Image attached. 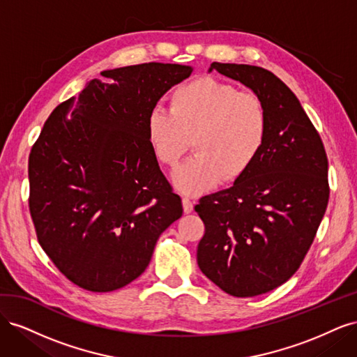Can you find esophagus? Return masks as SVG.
I'll return each mask as SVG.
<instances>
[{"label": "esophagus", "mask_w": 357, "mask_h": 357, "mask_svg": "<svg viewBox=\"0 0 357 357\" xmlns=\"http://www.w3.org/2000/svg\"><path fill=\"white\" fill-rule=\"evenodd\" d=\"M181 202H183V210H185L186 214H189V213L193 211V202H192V199H189V198L185 197V198L181 199Z\"/></svg>", "instance_id": "1"}]
</instances>
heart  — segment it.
Instances as JSON below:
<instances>
[{"instance_id":"1","label":"heart","mask_w":357,"mask_h":357,"mask_svg":"<svg viewBox=\"0 0 357 357\" xmlns=\"http://www.w3.org/2000/svg\"><path fill=\"white\" fill-rule=\"evenodd\" d=\"M268 135L264 102L236 86L204 77L181 84L169 112L147 116L150 147L160 164L174 167L189 147L197 153L172 172L178 190L197 195L225 177L236 180L261 155Z\"/></svg>"}]
</instances>
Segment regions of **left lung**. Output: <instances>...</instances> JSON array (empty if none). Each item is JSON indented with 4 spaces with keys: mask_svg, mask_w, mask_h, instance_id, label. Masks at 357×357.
I'll use <instances>...</instances> for the list:
<instances>
[{
    "mask_svg": "<svg viewBox=\"0 0 357 357\" xmlns=\"http://www.w3.org/2000/svg\"><path fill=\"white\" fill-rule=\"evenodd\" d=\"M265 105L261 155L229 189L195 205L205 225L197 261L226 294L250 298L286 283L304 261L329 201L328 158L296 95L275 74L245 63L213 62Z\"/></svg>",
    "mask_w": 357,
    "mask_h": 357,
    "instance_id": "1",
    "label": "left lung"
}]
</instances>
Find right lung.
Returning a JSON list of instances; mask_svg holds the SVG:
<instances>
[{
  "label": "right lung",
  "mask_w": 357,
  "mask_h": 357,
  "mask_svg": "<svg viewBox=\"0 0 357 357\" xmlns=\"http://www.w3.org/2000/svg\"><path fill=\"white\" fill-rule=\"evenodd\" d=\"M149 62L93 79L49 116L28 164L29 211L43 250L70 282L112 291L144 273L156 241L181 218L162 174L147 116L192 74Z\"/></svg>",
  "instance_id": "obj_1"
}]
</instances>
